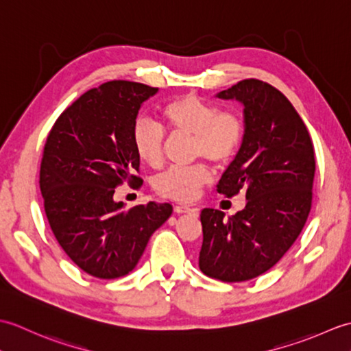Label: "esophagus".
Segmentation results:
<instances>
[{"label":"esophagus","instance_id":"obj_1","mask_svg":"<svg viewBox=\"0 0 351 351\" xmlns=\"http://www.w3.org/2000/svg\"><path fill=\"white\" fill-rule=\"evenodd\" d=\"M175 213L176 214H193V215H197L199 210H197V208H189V206L176 205L175 206Z\"/></svg>","mask_w":351,"mask_h":351}]
</instances>
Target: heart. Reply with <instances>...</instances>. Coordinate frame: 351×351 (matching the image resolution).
Wrapping results in <instances>:
<instances>
[{"mask_svg":"<svg viewBox=\"0 0 351 351\" xmlns=\"http://www.w3.org/2000/svg\"><path fill=\"white\" fill-rule=\"evenodd\" d=\"M161 116L175 134L193 137V158L228 164L240 149L244 123L235 111H219L214 104L196 95H185L162 107ZM164 131L151 119L141 117L134 125L132 143L138 158L151 167L162 164ZM213 170L204 162L189 167H170L155 180L160 195L180 202H193L205 185L211 184Z\"/></svg>","mask_w":351,"mask_h":351,"instance_id":"1","label":"heart"}]
</instances>
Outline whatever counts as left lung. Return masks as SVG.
<instances>
[{
  "instance_id": "left-lung-1",
  "label": "left lung",
  "mask_w": 351,
  "mask_h": 351,
  "mask_svg": "<svg viewBox=\"0 0 351 351\" xmlns=\"http://www.w3.org/2000/svg\"><path fill=\"white\" fill-rule=\"evenodd\" d=\"M215 98L243 106L244 137L217 191L245 195V208L200 213L204 243L199 268L223 282L256 278L279 263L308 220L315 175L314 146L295 108L278 88L243 80Z\"/></svg>"
}]
</instances>
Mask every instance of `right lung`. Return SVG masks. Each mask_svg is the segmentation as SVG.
<instances>
[{"label": "right lung", "instance_id": "obj_1", "mask_svg": "<svg viewBox=\"0 0 351 351\" xmlns=\"http://www.w3.org/2000/svg\"><path fill=\"white\" fill-rule=\"evenodd\" d=\"M158 88L108 81L81 95L52 126L40 164L45 213L58 244L87 274L117 279L136 268L170 204L126 210L114 189L140 187L132 143L138 110Z\"/></svg>", "mask_w": 351, "mask_h": 351}]
</instances>
